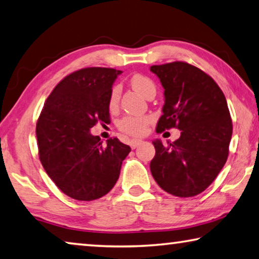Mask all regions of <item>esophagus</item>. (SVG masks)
Masks as SVG:
<instances>
[{
  "label": "esophagus",
  "instance_id": "obj_1",
  "mask_svg": "<svg viewBox=\"0 0 259 259\" xmlns=\"http://www.w3.org/2000/svg\"><path fill=\"white\" fill-rule=\"evenodd\" d=\"M142 141L141 139H131V141L129 142V145L131 146V149H136L137 146H139L142 144Z\"/></svg>",
  "mask_w": 259,
  "mask_h": 259
}]
</instances>
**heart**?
<instances>
[{"label": "heart", "instance_id": "heart-1", "mask_svg": "<svg viewBox=\"0 0 259 259\" xmlns=\"http://www.w3.org/2000/svg\"><path fill=\"white\" fill-rule=\"evenodd\" d=\"M130 84L142 96L146 97L151 92L155 93V85L153 80L144 75H134L130 79ZM120 100V89L117 86L112 90L109 97V106L116 107ZM150 123L149 116H124L118 122V128L130 136H141L145 133L146 126Z\"/></svg>", "mask_w": 259, "mask_h": 259}]
</instances>
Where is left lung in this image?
Returning a JSON list of instances; mask_svg holds the SVG:
<instances>
[{"label":"left lung","instance_id":"left-lung-1","mask_svg":"<svg viewBox=\"0 0 259 259\" xmlns=\"http://www.w3.org/2000/svg\"><path fill=\"white\" fill-rule=\"evenodd\" d=\"M165 89L157 133L176 128L175 142L155 139L151 173L159 187L178 197H192L214 181L227 161L233 134L225 94L213 78L182 61L152 65Z\"/></svg>","mask_w":259,"mask_h":259}]
</instances>
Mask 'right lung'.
<instances>
[{
    "instance_id": "right-lung-1",
    "label": "right lung",
    "mask_w": 259,
    "mask_h": 259,
    "mask_svg": "<svg viewBox=\"0 0 259 259\" xmlns=\"http://www.w3.org/2000/svg\"><path fill=\"white\" fill-rule=\"evenodd\" d=\"M121 70L84 68L65 76L49 94L36 122L39 159L56 187L76 200H94L112 190L131 151L117 138L107 145L92 136L109 123L112 85Z\"/></svg>"
}]
</instances>
